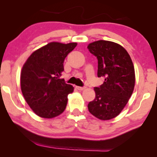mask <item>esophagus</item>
<instances>
[{
	"label": "esophagus",
	"instance_id": "34e87169",
	"mask_svg": "<svg viewBox=\"0 0 157 157\" xmlns=\"http://www.w3.org/2000/svg\"><path fill=\"white\" fill-rule=\"evenodd\" d=\"M76 88L77 90H79V91H82V90L86 89V87H81V86H76Z\"/></svg>",
	"mask_w": 157,
	"mask_h": 157
}]
</instances>
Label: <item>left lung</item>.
<instances>
[{
	"label": "left lung",
	"instance_id": "left-lung-1",
	"mask_svg": "<svg viewBox=\"0 0 157 157\" xmlns=\"http://www.w3.org/2000/svg\"><path fill=\"white\" fill-rule=\"evenodd\" d=\"M88 49L98 60L97 76L105 78L101 86L94 88L95 99L88 109L100 120H111L120 114L134 91V64L125 48L111 41H95Z\"/></svg>",
	"mask_w": 157,
	"mask_h": 157
}]
</instances>
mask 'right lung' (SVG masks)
I'll return each instance as SVG.
<instances>
[{
  "mask_svg": "<svg viewBox=\"0 0 157 157\" xmlns=\"http://www.w3.org/2000/svg\"><path fill=\"white\" fill-rule=\"evenodd\" d=\"M77 43L52 42L29 56L21 74V91L29 107L37 116L51 119L66 109L68 94L74 87L60 76L63 62Z\"/></svg>",
  "mask_w": 157,
  "mask_h": 157,
  "instance_id": "add662e5",
  "label": "right lung"
}]
</instances>
